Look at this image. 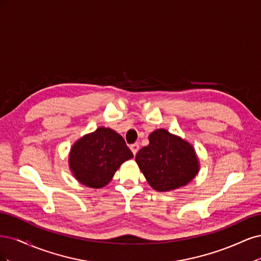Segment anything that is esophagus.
<instances>
[{"label":"esophagus","instance_id":"1","mask_svg":"<svg viewBox=\"0 0 261 261\" xmlns=\"http://www.w3.org/2000/svg\"><path fill=\"white\" fill-rule=\"evenodd\" d=\"M130 150L133 151L134 155H136L137 151L139 150V145H138L137 143H136V144H133V145H130Z\"/></svg>","mask_w":261,"mask_h":261}]
</instances>
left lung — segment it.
Returning <instances> with one entry per match:
<instances>
[{
  "mask_svg": "<svg viewBox=\"0 0 261 261\" xmlns=\"http://www.w3.org/2000/svg\"><path fill=\"white\" fill-rule=\"evenodd\" d=\"M135 160L154 191L170 192L183 187L199 172V160L192 144L169 130L159 128L149 135Z\"/></svg>",
  "mask_w": 261,
  "mask_h": 261,
  "instance_id": "left-lung-1",
  "label": "left lung"
}]
</instances>
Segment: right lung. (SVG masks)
I'll return each mask as SVG.
<instances>
[{"label":"right lung","instance_id":"1","mask_svg":"<svg viewBox=\"0 0 261 261\" xmlns=\"http://www.w3.org/2000/svg\"><path fill=\"white\" fill-rule=\"evenodd\" d=\"M134 155L124 138L110 127L100 126L86 134L70 148L68 165L74 177L90 188H102L112 180L122 163Z\"/></svg>","mask_w":261,"mask_h":261}]
</instances>
